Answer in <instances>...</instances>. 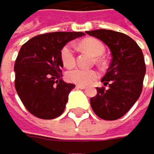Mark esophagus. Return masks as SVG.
Masks as SVG:
<instances>
[{
  "label": "esophagus",
  "instance_id": "esophagus-1",
  "mask_svg": "<svg viewBox=\"0 0 154 154\" xmlns=\"http://www.w3.org/2000/svg\"><path fill=\"white\" fill-rule=\"evenodd\" d=\"M75 87L79 88V89H85V88H87V86H85V85H76Z\"/></svg>",
  "mask_w": 154,
  "mask_h": 154
}]
</instances>
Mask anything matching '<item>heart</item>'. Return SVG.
<instances>
[{"instance_id":"b5f03b06","label":"heart","mask_w":154,"mask_h":154,"mask_svg":"<svg viewBox=\"0 0 154 154\" xmlns=\"http://www.w3.org/2000/svg\"><path fill=\"white\" fill-rule=\"evenodd\" d=\"M79 46L82 49L88 51L95 56H100L104 53V46L100 41L89 38L83 40ZM60 59L62 64L66 68H71L75 64V53L74 46L66 44L60 51ZM99 78V74L96 70L74 68L66 73V79L68 81L79 85H88Z\"/></svg>"}]
</instances>
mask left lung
Segmentation results:
<instances>
[{
    "label": "left lung",
    "mask_w": 154,
    "mask_h": 154,
    "mask_svg": "<svg viewBox=\"0 0 154 154\" xmlns=\"http://www.w3.org/2000/svg\"><path fill=\"white\" fill-rule=\"evenodd\" d=\"M86 33L101 40L110 49L112 59L90 103L95 114L106 121L120 119L132 107L142 93L146 65L142 50L125 33L96 29Z\"/></svg>",
    "instance_id": "left-lung-1"
}]
</instances>
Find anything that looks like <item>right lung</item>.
<instances>
[{
  "mask_svg": "<svg viewBox=\"0 0 154 154\" xmlns=\"http://www.w3.org/2000/svg\"><path fill=\"white\" fill-rule=\"evenodd\" d=\"M83 32L56 31L37 35L21 47L17 56L15 89L29 113L51 120L60 116L75 84L61 79V49Z\"/></svg>",
  "mask_w": 154,
  "mask_h": 154,
  "instance_id": "add662e5",
  "label": "right lung"
}]
</instances>
